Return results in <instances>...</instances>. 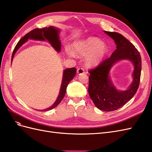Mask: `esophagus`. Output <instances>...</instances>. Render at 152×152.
Here are the masks:
<instances>
[{
    "mask_svg": "<svg viewBox=\"0 0 152 152\" xmlns=\"http://www.w3.org/2000/svg\"><path fill=\"white\" fill-rule=\"evenodd\" d=\"M77 72L79 75H81V74H83V73H85V71H84V69H83L82 68H77Z\"/></svg>",
    "mask_w": 152,
    "mask_h": 152,
    "instance_id": "34e87169",
    "label": "esophagus"
}]
</instances>
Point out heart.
Returning <instances> with one entry per match:
<instances>
[{
  "mask_svg": "<svg viewBox=\"0 0 152 152\" xmlns=\"http://www.w3.org/2000/svg\"><path fill=\"white\" fill-rule=\"evenodd\" d=\"M74 52L79 56L86 57V63L89 66L99 64L107 55L108 48L102 40L96 37H89L79 41L73 44ZM67 53L73 56L75 54L67 50Z\"/></svg>",
  "mask_w": 152,
  "mask_h": 152,
  "instance_id": "obj_1",
  "label": "heart"
}]
</instances>
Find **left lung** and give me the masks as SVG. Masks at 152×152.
<instances>
[{
	"instance_id": "obj_1",
	"label": "left lung",
	"mask_w": 152,
	"mask_h": 152,
	"mask_svg": "<svg viewBox=\"0 0 152 152\" xmlns=\"http://www.w3.org/2000/svg\"><path fill=\"white\" fill-rule=\"evenodd\" d=\"M104 32L114 40L117 49L110 58L101 62L97 66L89 70L88 92L91 99L98 109L112 112L122 107L136 94L140 82L141 58L134 45L123 35L117 32ZM125 58L129 59L134 64V80L129 90L118 91L111 83L108 73L115 62Z\"/></svg>"
}]
</instances>
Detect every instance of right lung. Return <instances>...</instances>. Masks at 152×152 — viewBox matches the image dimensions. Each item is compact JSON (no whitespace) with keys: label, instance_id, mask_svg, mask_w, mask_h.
<instances>
[{"label":"right lung","instance_id":"obj_1","mask_svg":"<svg viewBox=\"0 0 152 152\" xmlns=\"http://www.w3.org/2000/svg\"><path fill=\"white\" fill-rule=\"evenodd\" d=\"M59 32V30L54 28L53 26H49V27H45L42 28H35L32 30L28 34H26L23 37L21 38L19 42H18L16 45L14 49L11 61L13 58L14 55H15L16 50L19 49L20 46H21L23 44H24L26 41L28 40V39H33L35 40H45V39H47L49 42L51 44L52 46L56 49L57 51L59 52L61 50V42L59 40V36L58 33ZM77 70L76 68L73 67L71 68H68L65 70L63 72V77L62 80V84L60 89V92L58 97L56 99V102L51 106L50 108L44 110V111H48V110H51L60 103L62 101L64 96L65 95L66 87L68 84L73 79V77L75 76Z\"/></svg>","mask_w":152,"mask_h":152}]
</instances>
